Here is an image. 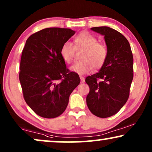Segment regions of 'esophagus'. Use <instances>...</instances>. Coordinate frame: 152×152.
Returning <instances> with one entry per match:
<instances>
[{
    "label": "esophagus",
    "mask_w": 152,
    "mask_h": 152,
    "mask_svg": "<svg viewBox=\"0 0 152 152\" xmlns=\"http://www.w3.org/2000/svg\"><path fill=\"white\" fill-rule=\"evenodd\" d=\"M80 80H81V82H82V83H84V82H85V79L84 78V77L80 76Z\"/></svg>",
    "instance_id": "obj_1"
}]
</instances>
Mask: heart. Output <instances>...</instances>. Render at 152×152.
<instances>
[{"label": "heart", "mask_w": 152, "mask_h": 152, "mask_svg": "<svg viewBox=\"0 0 152 152\" xmlns=\"http://www.w3.org/2000/svg\"><path fill=\"white\" fill-rule=\"evenodd\" d=\"M84 48L81 59L75 63L70 70L76 73L84 75L91 71L93 66L95 68L102 67L105 63L108 56L107 47L99 43L97 39L91 33L82 32L74 38L73 45L66 41L61 45L60 55L67 64L71 63L73 59L75 50Z\"/></svg>", "instance_id": "1"}]
</instances>
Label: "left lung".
I'll use <instances>...</instances> for the list:
<instances>
[{
	"mask_svg": "<svg viewBox=\"0 0 152 152\" xmlns=\"http://www.w3.org/2000/svg\"><path fill=\"white\" fill-rule=\"evenodd\" d=\"M91 30L104 36L108 56L99 71L85 80L90 88L86 104L93 115L105 118L117 113L127 101L134 58L129 43L120 32L107 26Z\"/></svg>",
	"mask_w": 152,
	"mask_h": 152,
	"instance_id": "1",
	"label": "left lung"
}]
</instances>
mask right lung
<instances>
[{"mask_svg": "<svg viewBox=\"0 0 152 152\" xmlns=\"http://www.w3.org/2000/svg\"><path fill=\"white\" fill-rule=\"evenodd\" d=\"M75 32L68 28L43 29L27 39L20 63L19 80L25 101L37 115L54 118L67 107L70 93L80 83L66 67L61 45Z\"/></svg>", "mask_w": 152, "mask_h": 152, "instance_id": "right-lung-1", "label": "right lung"}]
</instances>
